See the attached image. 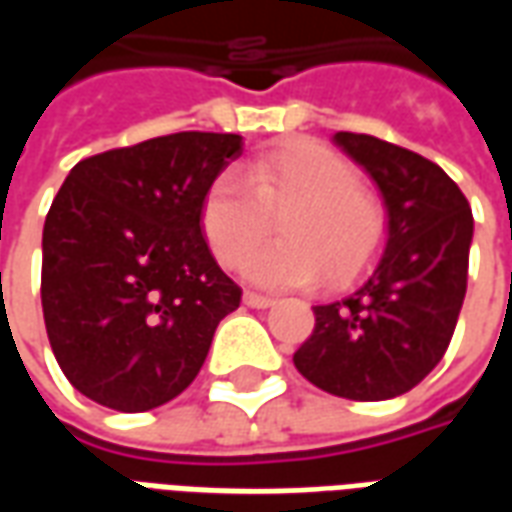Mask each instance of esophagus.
Returning a JSON list of instances; mask_svg holds the SVG:
<instances>
[{"label": "esophagus", "instance_id": "obj_1", "mask_svg": "<svg viewBox=\"0 0 512 512\" xmlns=\"http://www.w3.org/2000/svg\"><path fill=\"white\" fill-rule=\"evenodd\" d=\"M244 304L252 307V310H268V307H274V299L271 296H260V293H244Z\"/></svg>", "mask_w": 512, "mask_h": 512}]
</instances>
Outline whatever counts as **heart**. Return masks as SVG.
<instances>
[{
    "label": "heart",
    "instance_id": "b5f03b06",
    "mask_svg": "<svg viewBox=\"0 0 512 512\" xmlns=\"http://www.w3.org/2000/svg\"><path fill=\"white\" fill-rule=\"evenodd\" d=\"M282 215V242L251 251ZM205 241L222 266H238L260 288H304L323 277L343 282L373 260L384 241V211L359 186L356 169L318 142H293L255 158L246 178L224 169L200 205Z\"/></svg>",
    "mask_w": 512,
    "mask_h": 512
}]
</instances>
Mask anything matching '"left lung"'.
Here are the masks:
<instances>
[{"label":"left lung","instance_id":"1","mask_svg":"<svg viewBox=\"0 0 512 512\" xmlns=\"http://www.w3.org/2000/svg\"><path fill=\"white\" fill-rule=\"evenodd\" d=\"M334 145L381 191L386 244L343 299L312 307L315 329L293 365L329 395L389 400L417 386L450 345L466 296L472 208L414 150L351 131H337Z\"/></svg>","mask_w":512,"mask_h":512}]
</instances>
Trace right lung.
<instances>
[{
    "mask_svg": "<svg viewBox=\"0 0 512 512\" xmlns=\"http://www.w3.org/2000/svg\"><path fill=\"white\" fill-rule=\"evenodd\" d=\"M244 153L238 134L180 131L84 158L43 224L51 351L84 397L150 411L197 378L241 288L213 260L202 194Z\"/></svg>",
    "mask_w": 512,
    "mask_h": 512,
    "instance_id": "obj_1",
    "label": "right lung"
}]
</instances>
